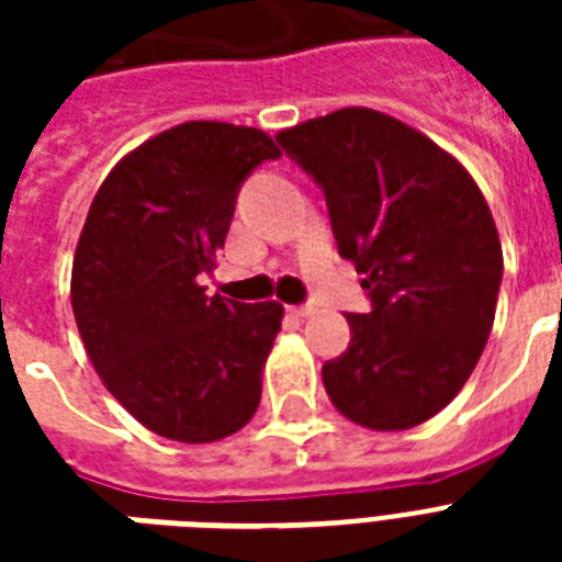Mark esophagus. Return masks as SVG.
I'll return each mask as SVG.
<instances>
[{
	"mask_svg": "<svg viewBox=\"0 0 562 562\" xmlns=\"http://www.w3.org/2000/svg\"><path fill=\"white\" fill-rule=\"evenodd\" d=\"M289 312L294 317H312L317 308H315V303H300V306H289Z\"/></svg>",
	"mask_w": 562,
	"mask_h": 562,
	"instance_id": "34e87169",
	"label": "esophagus"
}]
</instances>
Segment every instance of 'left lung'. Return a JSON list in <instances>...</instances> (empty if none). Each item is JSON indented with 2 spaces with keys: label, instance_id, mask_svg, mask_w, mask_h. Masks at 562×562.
<instances>
[{
  "label": "left lung",
  "instance_id": "left-lung-1",
  "mask_svg": "<svg viewBox=\"0 0 562 562\" xmlns=\"http://www.w3.org/2000/svg\"><path fill=\"white\" fill-rule=\"evenodd\" d=\"M326 198L335 245L364 273L368 315L324 364L344 417L402 431L435 417L479 364L496 317L502 241L475 180L428 136L344 108L277 136Z\"/></svg>",
  "mask_w": 562,
  "mask_h": 562
}]
</instances>
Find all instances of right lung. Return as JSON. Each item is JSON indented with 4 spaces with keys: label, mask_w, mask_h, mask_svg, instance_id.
I'll use <instances>...</instances> for the list:
<instances>
[{
    "label": "right lung",
    "mask_w": 562,
    "mask_h": 562,
    "mask_svg": "<svg viewBox=\"0 0 562 562\" xmlns=\"http://www.w3.org/2000/svg\"><path fill=\"white\" fill-rule=\"evenodd\" d=\"M280 148L256 127L187 122L127 154L92 198L72 312L92 368L154 435L212 443L259 408L280 303H236L212 273L238 189Z\"/></svg>",
    "instance_id": "add662e5"
}]
</instances>
